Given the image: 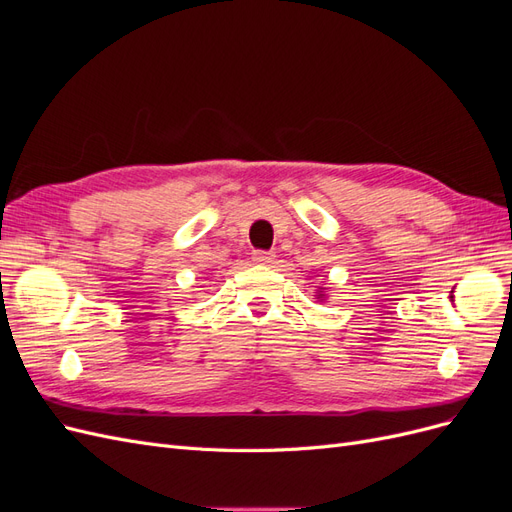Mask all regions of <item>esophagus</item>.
Here are the masks:
<instances>
[{"label": "esophagus", "mask_w": 512, "mask_h": 512, "mask_svg": "<svg viewBox=\"0 0 512 512\" xmlns=\"http://www.w3.org/2000/svg\"><path fill=\"white\" fill-rule=\"evenodd\" d=\"M275 260V254L273 252H254V262L256 265H271V262Z\"/></svg>", "instance_id": "1"}]
</instances>
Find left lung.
Instances as JSON below:
<instances>
[{
  "instance_id": "8db88e82",
  "label": "left lung",
  "mask_w": 512,
  "mask_h": 512,
  "mask_svg": "<svg viewBox=\"0 0 512 512\" xmlns=\"http://www.w3.org/2000/svg\"><path fill=\"white\" fill-rule=\"evenodd\" d=\"M316 297H318V299H324V292H322V290H320V292H318V294H316Z\"/></svg>"
}]
</instances>
